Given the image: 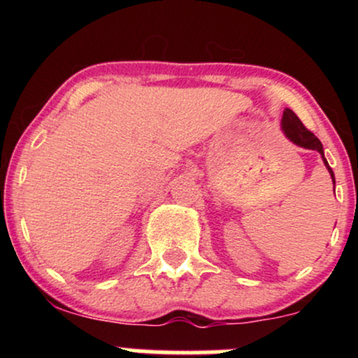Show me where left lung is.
Here are the masks:
<instances>
[{
	"label": "left lung",
	"instance_id": "obj_1",
	"mask_svg": "<svg viewBox=\"0 0 358 358\" xmlns=\"http://www.w3.org/2000/svg\"><path fill=\"white\" fill-rule=\"evenodd\" d=\"M281 122H282V131H285L286 136L289 138L291 141L294 143V145L306 148V150H316L320 155H322L324 166L328 168V171H330V175H331V182L335 183L334 170H331L330 165H328L327 158H324L322 141H320V139L316 138L315 134L311 133L310 129H308V127H305V124L299 121V117L291 109H285V113H282V121Z\"/></svg>",
	"mask_w": 358,
	"mask_h": 358
}]
</instances>
